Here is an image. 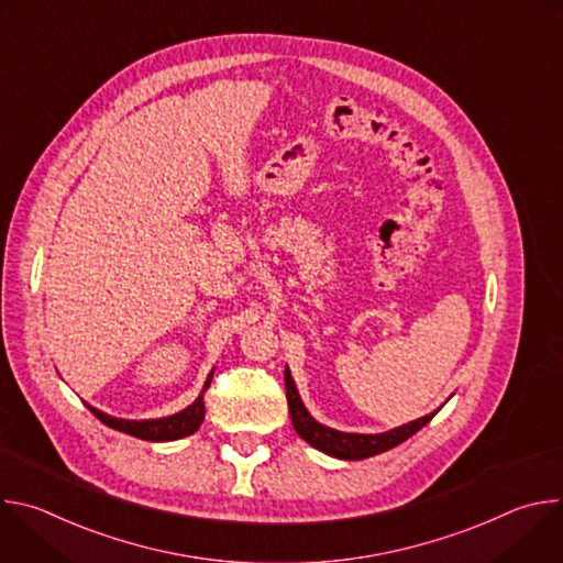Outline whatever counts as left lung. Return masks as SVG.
<instances>
[{
  "instance_id": "obj_1",
  "label": "left lung",
  "mask_w": 563,
  "mask_h": 563,
  "mask_svg": "<svg viewBox=\"0 0 563 563\" xmlns=\"http://www.w3.org/2000/svg\"><path fill=\"white\" fill-rule=\"evenodd\" d=\"M285 389H287V406H289L291 423H294V430L298 432V437L305 439L309 445H313L320 452H325L336 459H347V461H361V459H367V456H374V454L396 448L398 443H404L412 434H417L439 412L437 410L432 415H426L417 421H410L406 426L394 428L383 434H350V432H339V430H332L328 426H320L318 421H313V417L302 406V400L298 396V389H296L294 378L287 367H285Z\"/></svg>"
}]
</instances>
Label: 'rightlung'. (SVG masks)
I'll return each instance as SVG.
<instances>
[{"instance_id":"1","label":"right lung","mask_w":563,"mask_h":563,"mask_svg":"<svg viewBox=\"0 0 563 563\" xmlns=\"http://www.w3.org/2000/svg\"><path fill=\"white\" fill-rule=\"evenodd\" d=\"M211 376H213V369L200 391V396L194 400V404L189 408H185L183 412L178 415H172V417H165V419H148V421H129V419H115V417H109L96 408L89 406V410L109 428L118 430V432H124V434H131L135 439H144V441H176V439H183V437H189L194 434L202 421H205V391L207 387L211 385Z\"/></svg>"}]
</instances>
